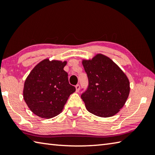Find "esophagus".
Here are the masks:
<instances>
[{"label": "esophagus", "mask_w": 155, "mask_h": 155, "mask_svg": "<svg viewBox=\"0 0 155 155\" xmlns=\"http://www.w3.org/2000/svg\"><path fill=\"white\" fill-rule=\"evenodd\" d=\"M75 88H76V92H79L80 88V84H77L75 86Z\"/></svg>", "instance_id": "34e87169"}]
</instances>
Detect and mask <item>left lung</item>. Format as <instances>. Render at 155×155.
<instances>
[{"label": "left lung", "instance_id": "1", "mask_svg": "<svg viewBox=\"0 0 155 155\" xmlns=\"http://www.w3.org/2000/svg\"><path fill=\"white\" fill-rule=\"evenodd\" d=\"M88 86L81 95L89 112L99 117L117 114L128 98L129 81L120 67L110 58L99 54L84 60Z\"/></svg>", "mask_w": 155, "mask_h": 155}]
</instances>
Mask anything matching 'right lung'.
<instances>
[{
    "mask_svg": "<svg viewBox=\"0 0 155 155\" xmlns=\"http://www.w3.org/2000/svg\"><path fill=\"white\" fill-rule=\"evenodd\" d=\"M67 61L45 59L37 64L25 80L24 99L35 114L50 118L61 113L75 86L68 80L63 68Z\"/></svg>",
    "mask_w": 155,
    "mask_h": 155,
    "instance_id": "add662e5",
    "label": "right lung"
}]
</instances>
